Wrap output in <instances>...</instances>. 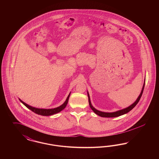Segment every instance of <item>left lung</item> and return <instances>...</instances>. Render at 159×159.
Returning a JSON list of instances; mask_svg holds the SVG:
<instances>
[{"label":"left lung","mask_w":159,"mask_h":159,"mask_svg":"<svg viewBox=\"0 0 159 159\" xmlns=\"http://www.w3.org/2000/svg\"><path fill=\"white\" fill-rule=\"evenodd\" d=\"M144 86H145V83H144V85H143V89L141 91V92L139 96L138 97V98L136 99V101L134 104H132L131 106H129V107L126 108H124L123 110H119V111H116V112H113V113H105V112H102V111H100L99 110H97V109H95L93 106H92L91 100H90V98H89V94L88 93V98H89V106H90L91 109L93 110V111L95 113L97 114V115H98V116H101V117H118V116H121V115H123L125 114L128 113L129 111H130L131 110H132L136 106V104L138 103L139 101L140 100L141 97V96L143 95V91H144Z\"/></svg>","instance_id":"left-lung-1"}]
</instances>
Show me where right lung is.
Segmentation results:
<instances>
[{"label":"right lung","instance_id":"right-lung-1","mask_svg":"<svg viewBox=\"0 0 159 159\" xmlns=\"http://www.w3.org/2000/svg\"><path fill=\"white\" fill-rule=\"evenodd\" d=\"M70 93L68 95V97L67 98L66 101L64 102V103L63 104H62L61 106L58 107H57V108H52V109H43V108H38L33 107L31 106L25 104L21 99H20V101L23 103L24 106L27 107L29 109H30L33 112H34L35 113L41 115V116H51V115H53L54 114L58 113L60 112L61 111H62L63 109L65 108V107L67 105L68 99L70 97Z\"/></svg>","mask_w":159,"mask_h":159}]
</instances>
